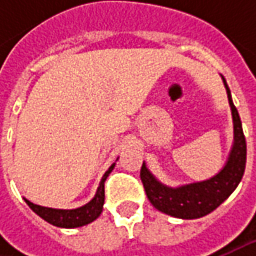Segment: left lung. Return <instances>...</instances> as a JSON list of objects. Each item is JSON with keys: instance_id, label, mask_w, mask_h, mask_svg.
Here are the masks:
<instances>
[{"instance_id": "obj_1", "label": "left lung", "mask_w": 256, "mask_h": 256, "mask_svg": "<svg viewBox=\"0 0 256 256\" xmlns=\"http://www.w3.org/2000/svg\"><path fill=\"white\" fill-rule=\"evenodd\" d=\"M228 102L231 106L234 124V141L228 158L221 171L204 181L184 184L180 186H170L160 181L148 170L144 161L141 168V180L146 196L158 211L181 220H196L216 210L225 201L238 184L241 182L246 162V142L242 131V122L238 110L232 102L231 91L222 76Z\"/></svg>"}]
</instances>
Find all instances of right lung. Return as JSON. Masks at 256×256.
Here are the masks:
<instances>
[{
  "label": "right lung",
  "mask_w": 256,
  "mask_h": 256,
  "mask_svg": "<svg viewBox=\"0 0 256 256\" xmlns=\"http://www.w3.org/2000/svg\"><path fill=\"white\" fill-rule=\"evenodd\" d=\"M116 161H118V158H116ZM114 166H115V162L104 174L102 180L100 182L92 200L90 202H86L82 206H80V208H74V210H56V208H48V206L36 205V204H32L31 201L25 200V198L24 200L26 202V205L38 216H41L44 221L54 225V226H60V228H78V226H84V225H88V224L95 221L101 215V212H102L104 201H105L104 184L106 181L108 175L112 172Z\"/></svg>",
  "instance_id": "obj_1"
}]
</instances>
